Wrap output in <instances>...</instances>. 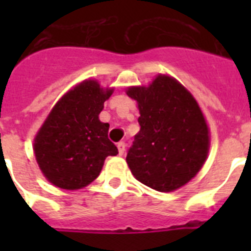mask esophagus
I'll list each match as a JSON object with an SVG mask.
<instances>
[{"instance_id": "esophagus-1", "label": "esophagus", "mask_w": 251, "mask_h": 251, "mask_svg": "<svg viewBox=\"0 0 251 251\" xmlns=\"http://www.w3.org/2000/svg\"><path fill=\"white\" fill-rule=\"evenodd\" d=\"M117 147H118L119 156H122L124 153V151H126V143H124V142H119L118 145H117Z\"/></svg>"}]
</instances>
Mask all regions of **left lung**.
Listing matches in <instances>:
<instances>
[{"mask_svg": "<svg viewBox=\"0 0 251 251\" xmlns=\"http://www.w3.org/2000/svg\"><path fill=\"white\" fill-rule=\"evenodd\" d=\"M138 105L141 130L127 153L139 182L159 192L176 191L207 159L210 129L194 95L174 76L158 74L145 85L128 86Z\"/></svg>", "mask_w": 251, "mask_h": 251, "instance_id": "8db88e82", "label": "left lung"}]
</instances>
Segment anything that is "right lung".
I'll return each instance as SVG.
<instances>
[{"label":"right lung","mask_w":251,"mask_h":251,"mask_svg":"<svg viewBox=\"0 0 251 251\" xmlns=\"http://www.w3.org/2000/svg\"><path fill=\"white\" fill-rule=\"evenodd\" d=\"M113 92L114 88L85 79L52 106L32 145L40 171L51 185L80 190L99 176L106 157L118 153L108 139L109 123L99 119Z\"/></svg>","instance_id":"right-lung-1"}]
</instances>
